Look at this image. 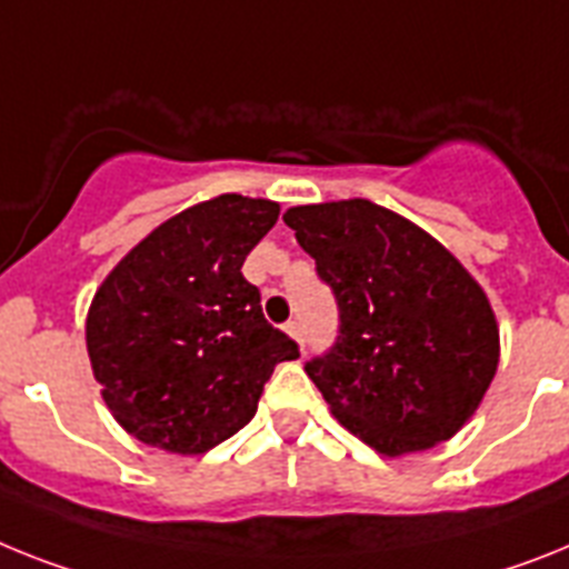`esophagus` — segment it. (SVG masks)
Returning a JSON list of instances; mask_svg holds the SVG:
<instances>
[{
    "mask_svg": "<svg viewBox=\"0 0 569 569\" xmlns=\"http://www.w3.org/2000/svg\"><path fill=\"white\" fill-rule=\"evenodd\" d=\"M286 332H289V336H292L298 343H303V327H300V321L286 323Z\"/></svg>",
    "mask_w": 569,
    "mask_h": 569,
    "instance_id": "esophagus-1",
    "label": "esophagus"
}]
</instances>
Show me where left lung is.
Segmentation results:
<instances>
[{
	"label": "left lung",
	"instance_id": "8db88e82",
	"mask_svg": "<svg viewBox=\"0 0 569 569\" xmlns=\"http://www.w3.org/2000/svg\"><path fill=\"white\" fill-rule=\"evenodd\" d=\"M338 303V336L307 361L338 422L381 455L455 437L498 370V323L483 289L446 248L367 202L283 213Z\"/></svg>",
	"mask_w": 569,
	"mask_h": 569
}]
</instances>
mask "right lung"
<instances>
[{
    "label": "right lung",
    "mask_w": 569,
    "mask_h": 569,
    "mask_svg": "<svg viewBox=\"0 0 569 569\" xmlns=\"http://www.w3.org/2000/svg\"><path fill=\"white\" fill-rule=\"evenodd\" d=\"M277 202L226 193L161 222L103 280L86 321L112 417L147 446L204 455L246 428L274 365L300 356L271 327L248 251Z\"/></svg>",
    "instance_id": "obj_1"
}]
</instances>
